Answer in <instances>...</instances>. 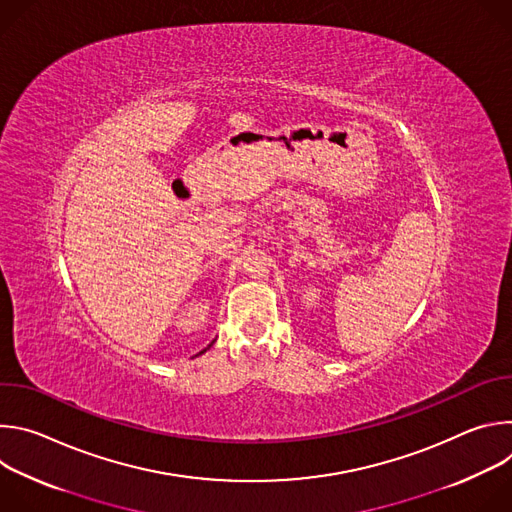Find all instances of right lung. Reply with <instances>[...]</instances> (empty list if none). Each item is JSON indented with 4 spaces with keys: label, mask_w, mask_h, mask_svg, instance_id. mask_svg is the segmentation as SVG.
Segmentation results:
<instances>
[{
    "label": "right lung",
    "mask_w": 512,
    "mask_h": 512,
    "mask_svg": "<svg viewBox=\"0 0 512 512\" xmlns=\"http://www.w3.org/2000/svg\"><path fill=\"white\" fill-rule=\"evenodd\" d=\"M202 352H206V350H202ZM202 352H200V354H202Z\"/></svg>",
    "instance_id": "1"
}]
</instances>
